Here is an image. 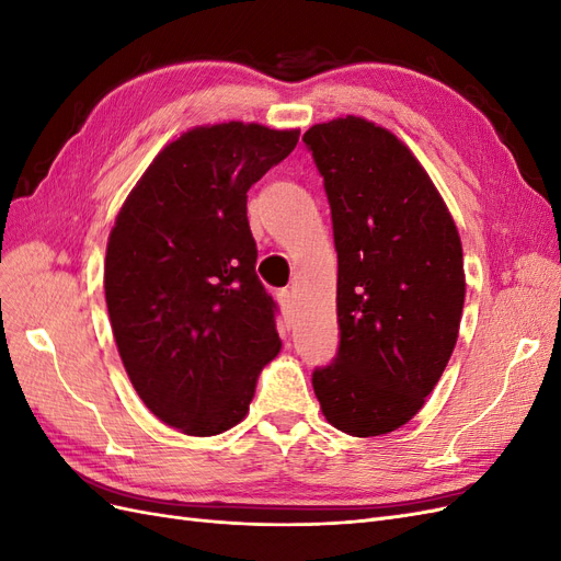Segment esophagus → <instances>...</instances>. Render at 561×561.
Wrapping results in <instances>:
<instances>
[{"label":"esophagus","mask_w":561,"mask_h":561,"mask_svg":"<svg viewBox=\"0 0 561 561\" xmlns=\"http://www.w3.org/2000/svg\"><path fill=\"white\" fill-rule=\"evenodd\" d=\"M278 301H280V309L285 316H290L295 311V297L290 290H287V287L278 293Z\"/></svg>","instance_id":"34e87169"}]
</instances>
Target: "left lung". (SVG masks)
Wrapping results in <instances>:
<instances>
[{
    "instance_id": "obj_1",
    "label": "left lung",
    "mask_w": 561,
    "mask_h": 561,
    "mask_svg": "<svg viewBox=\"0 0 561 561\" xmlns=\"http://www.w3.org/2000/svg\"><path fill=\"white\" fill-rule=\"evenodd\" d=\"M336 248V358L313 371L322 416L355 437L404 426L443 377L461 325L458 229L416 157L363 116L304 133Z\"/></svg>"
}]
</instances>
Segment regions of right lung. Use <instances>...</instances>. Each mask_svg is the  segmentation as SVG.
Here are the masks:
<instances>
[{"mask_svg": "<svg viewBox=\"0 0 561 561\" xmlns=\"http://www.w3.org/2000/svg\"><path fill=\"white\" fill-rule=\"evenodd\" d=\"M299 130L196 126L168 142L116 215L105 257L114 342L147 410L186 435L241 423L276 358V301L254 274L248 190Z\"/></svg>", "mask_w": 561, "mask_h": 561, "instance_id": "right-lung-1", "label": "right lung"}]
</instances>
